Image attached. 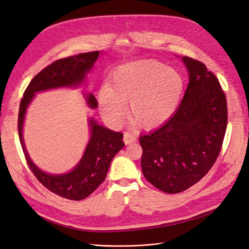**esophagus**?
I'll use <instances>...</instances> for the list:
<instances>
[{
  "label": "esophagus",
  "instance_id": "1",
  "mask_svg": "<svg viewBox=\"0 0 249 249\" xmlns=\"http://www.w3.org/2000/svg\"><path fill=\"white\" fill-rule=\"evenodd\" d=\"M137 140L136 136L130 132H124V141L125 144H131Z\"/></svg>",
  "mask_w": 249,
  "mask_h": 249
}]
</instances>
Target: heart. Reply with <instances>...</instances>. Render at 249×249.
Listing matches in <instances>:
<instances>
[{"label":"heart","mask_w":249,"mask_h":249,"mask_svg":"<svg viewBox=\"0 0 249 249\" xmlns=\"http://www.w3.org/2000/svg\"><path fill=\"white\" fill-rule=\"evenodd\" d=\"M183 89L182 76L166 65L151 59L130 62L117 67L108 87L100 89V110L108 123L121 125L128 101L132 123L153 128L173 115Z\"/></svg>","instance_id":"b5f03b06"}]
</instances>
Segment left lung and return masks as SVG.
<instances>
[{
  "label": "left lung",
  "instance_id": "obj_1",
  "mask_svg": "<svg viewBox=\"0 0 249 249\" xmlns=\"http://www.w3.org/2000/svg\"><path fill=\"white\" fill-rule=\"evenodd\" d=\"M182 61L190 82L179 107L168 122L139 138L143 175L167 194L181 193L208 173L228 123L227 99L216 76L194 58Z\"/></svg>",
  "mask_w": 249,
  "mask_h": 249
}]
</instances>
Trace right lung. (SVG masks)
Listing matches in <instances>:
<instances>
[{"label":"right lung","instance_id":"add662e5","mask_svg":"<svg viewBox=\"0 0 249 249\" xmlns=\"http://www.w3.org/2000/svg\"><path fill=\"white\" fill-rule=\"evenodd\" d=\"M100 51L85 53L57 59L38 73L25 89L20 101L18 113V134L25 160L34 175L47 190L55 195L74 201H80L92 194L105 180L111 161L124 143L123 133L111 131L98 124L95 118H89L90 139L80 161L70 172L59 175L48 174L40 170L25 149L22 127L25 113L34 97L39 91L58 88H75L84 82L99 57ZM85 101L89 108L96 109L98 102L91 92L85 93Z\"/></svg>","mask_w":249,"mask_h":249}]
</instances>
